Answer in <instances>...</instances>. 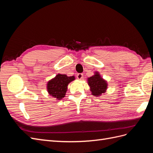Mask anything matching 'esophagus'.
Masks as SVG:
<instances>
[{
  "label": "esophagus",
  "instance_id": "34e87169",
  "mask_svg": "<svg viewBox=\"0 0 153 153\" xmlns=\"http://www.w3.org/2000/svg\"><path fill=\"white\" fill-rule=\"evenodd\" d=\"M76 77H77L78 79L81 80L82 78H83V74L82 73H78L77 75H76Z\"/></svg>",
  "mask_w": 153,
  "mask_h": 153
}]
</instances>
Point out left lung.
<instances>
[{
  "mask_svg": "<svg viewBox=\"0 0 153 153\" xmlns=\"http://www.w3.org/2000/svg\"><path fill=\"white\" fill-rule=\"evenodd\" d=\"M88 83L91 87V91L92 95L100 96L105 92L107 87L106 81L102 79L98 73H96L94 76L88 78Z\"/></svg>",
  "mask_w": 153,
  "mask_h": 153,
  "instance_id": "1",
  "label": "left lung"
}]
</instances>
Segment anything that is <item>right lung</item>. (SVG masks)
Here are the masks:
<instances>
[{
    "mask_svg": "<svg viewBox=\"0 0 153 153\" xmlns=\"http://www.w3.org/2000/svg\"><path fill=\"white\" fill-rule=\"evenodd\" d=\"M75 80V76H68L66 75H58L48 82L47 89L48 93L57 100H61L66 94L67 87L69 82Z\"/></svg>",
    "mask_w": 153,
    "mask_h": 153,
    "instance_id": "obj_1",
    "label": "right lung"
}]
</instances>
